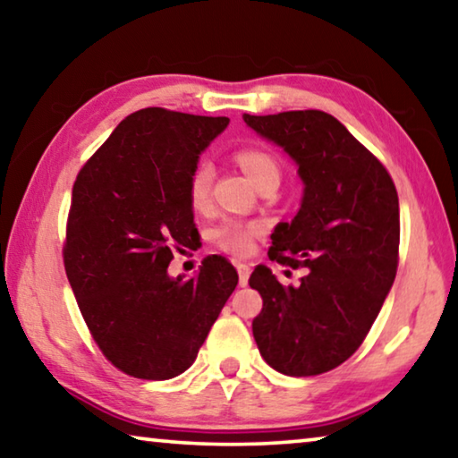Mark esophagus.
I'll list each match as a JSON object with an SVG mask.
<instances>
[{"label":"esophagus","mask_w":458,"mask_h":458,"mask_svg":"<svg viewBox=\"0 0 458 458\" xmlns=\"http://www.w3.org/2000/svg\"><path fill=\"white\" fill-rule=\"evenodd\" d=\"M237 274H239V284H242V286H247V280H250L251 267L247 266V264H237Z\"/></svg>","instance_id":"esophagus-1"}]
</instances>
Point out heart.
Returning <instances> with one entry per match:
<instances>
[{
  "label": "heart",
  "instance_id": "heart-1",
  "mask_svg": "<svg viewBox=\"0 0 458 458\" xmlns=\"http://www.w3.org/2000/svg\"><path fill=\"white\" fill-rule=\"evenodd\" d=\"M237 162L247 172L256 186L267 178L280 180V162L272 152L264 148H243L237 152ZM213 166L208 162H199L189 176V200L192 208L205 211L211 205V186H213ZM261 235V225L258 221H242V219H225L211 229V242L219 250L231 253V256H247L251 253L256 239Z\"/></svg>",
  "mask_w": 458,
  "mask_h": 458
}]
</instances>
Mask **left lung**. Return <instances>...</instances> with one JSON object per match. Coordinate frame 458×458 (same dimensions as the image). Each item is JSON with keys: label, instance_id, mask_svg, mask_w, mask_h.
<instances>
[{"label": "left lung", "instance_id": "8db88e82", "mask_svg": "<svg viewBox=\"0 0 458 458\" xmlns=\"http://www.w3.org/2000/svg\"><path fill=\"white\" fill-rule=\"evenodd\" d=\"M298 164L302 207L272 235L269 259L306 267L282 286L258 266L250 286L264 309L251 322L269 367L320 376L355 353L377 318L400 259V202L389 172L339 119L318 109L243 115Z\"/></svg>", "mask_w": 458, "mask_h": 458}]
</instances>
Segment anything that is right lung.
I'll return each mask as SVG.
<instances>
[{
    "mask_svg": "<svg viewBox=\"0 0 458 458\" xmlns=\"http://www.w3.org/2000/svg\"><path fill=\"white\" fill-rule=\"evenodd\" d=\"M227 117L146 107L127 115L79 170L63 259L97 347L138 379H170L197 359L237 286V269L207 258L172 280V251L199 239L189 176Z\"/></svg>",
    "mask_w": 458,
    "mask_h": 458,
    "instance_id": "1",
    "label": "right lung"
}]
</instances>
